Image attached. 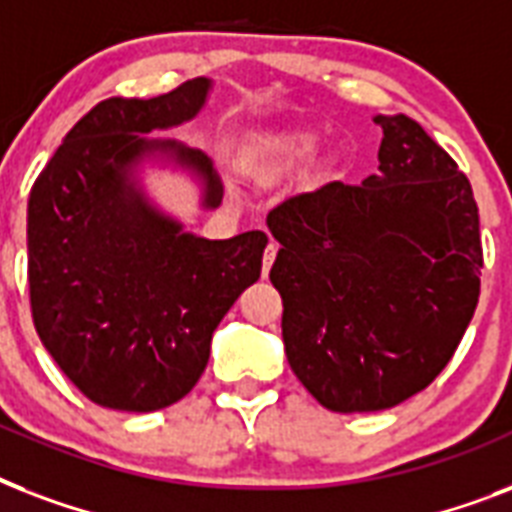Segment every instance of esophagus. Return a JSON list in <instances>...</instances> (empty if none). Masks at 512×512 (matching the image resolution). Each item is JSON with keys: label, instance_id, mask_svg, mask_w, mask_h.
Returning <instances> with one entry per match:
<instances>
[{"label": "esophagus", "instance_id": "34e87169", "mask_svg": "<svg viewBox=\"0 0 512 512\" xmlns=\"http://www.w3.org/2000/svg\"><path fill=\"white\" fill-rule=\"evenodd\" d=\"M276 252H279V244H276V241H268V247H265L263 255V276H268V271H271L273 260H276Z\"/></svg>", "mask_w": 512, "mask_h": 512}]
</instances>
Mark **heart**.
Returning <instances> with one entry per match:
<instances>
[{
    "label": "heart",
    "instance_id": "b5f03b06",
    "mask_svg": "<svg viewBox=\"0 0 512 512\" xmlns=\"http://www.w3.org/2000/svg\"><path fill=\"white\" fill-rule=\"evenodd\" d=\"M316 146H319V138L308 130H289L273 135L257 148L255 159L249 164V172L260 183L279 180L281 175L297 170L305 159H311Z\"/></svg>",
    "mask_w": 512,
    "mask_h": 512
}]
</instances>
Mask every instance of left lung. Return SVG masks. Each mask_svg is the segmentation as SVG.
<instances>
[{
  "mask_svg": "<svg viewBox=\"0 0 512 512\" xmlns=\"http://www.w3.org/2000/svg\"><path fill=\"white\" fill-rule=\"evenodd\" d=\"M380 167L268 212L292 372L332 412H380L444 372L481 295L470 180L409 116H377Z\"/></svg>",
  "mask_w": 512,
  "mask_h": 512,
  "instance_id": "8db88e82",
  "label": "left lung"
}]
</instances>
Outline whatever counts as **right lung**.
<instances>
[{
	"label": "right lung",
	"mask_w": 512,
	"mask_h": 512,
	"mask_svg": "<svg viewBox=\"0 0 512 512\" xmlns=\"http://www.w3.org/2000/svg\"><path fill=\"white\" fill-rule=\"evenodd\" d=\"M209 79L159 98H108L71 127L28 196V295L36 335L84 396L119 412H156L199 382L209 342L236 297L260 279L268 236L183 233L130 180L148 154L223 185L201 151L151 140L199 114Z\"/></svg>",
	"instance_id": "1"
}]
</instances>
